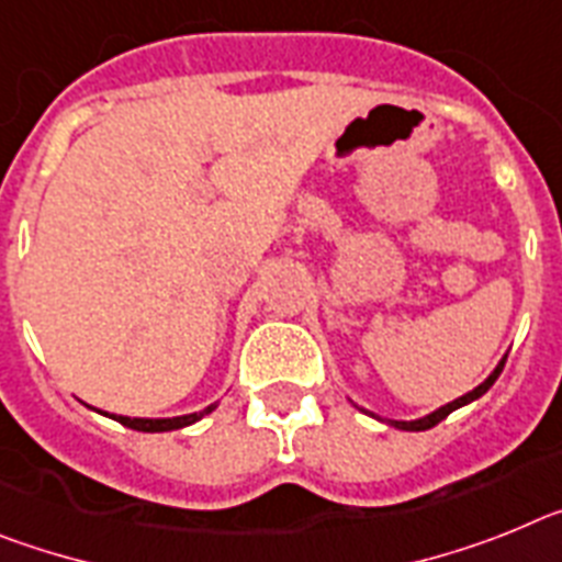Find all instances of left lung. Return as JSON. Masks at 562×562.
Here are the masks:
<instances>
[{
    "instance_id": "left-lung-1",
    "label": "left lung",
    "mask_w": 562,
    "mask_h": 562,
    "mask_svg": "<svg viewBox=\"0 0 562 562\" xmlns=\"http://www.w3.org/2000/svg\"><path fill=\"white\" fill-rule=\"evenodd\" d=\"M506 356H509V353H504V359H501V362L495 364V370H492V373L486 375L484 382L477 384L475 390H470V393H463V396H458L456 402L443 404V407L432 409V413H427V416H422V418H413V422H396V418H382V416H375V413H368V409H362V413H368V416H373L375 422H384V424H390V427H396V429H407V432H422V429L436 427L438 422H443V418L450 416V413H456L458 407H467V404H472V402H475V398H481V396H484L486 390H490L492 384L497 382V375H501V370H504V364H506Z\"/></svg>"
}]
</instances>
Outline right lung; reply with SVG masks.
Segmentation results:
<instances>
[{
	"label": "right lung",
	"instance_id": "add662e5",
	"mask_svg": "<svg viewBox=\"0 0 562 562\" xmlns=\"http://www.w3.org/2000/svg\"><path fill=\"white\" fill-rule=\"evenodd\" d=\"M214 407H217V402L209 404V407H203V409H198V413H189V416H172V418H130V416H115V413H104V409H99V413L101 416H110L112 422L124 424V427L138 429V432H172V429H183V427H189V424L200 422V418L209 416Z\"/></svg>",
	"mask_w": 562,
	"mask_h": 562
}]
</instances>
